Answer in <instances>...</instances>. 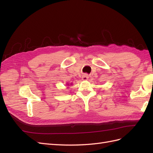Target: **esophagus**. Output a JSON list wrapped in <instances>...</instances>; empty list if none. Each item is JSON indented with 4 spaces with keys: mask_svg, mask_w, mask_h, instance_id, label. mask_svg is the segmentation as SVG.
<instances>
[{
    "mask_svg": "<svg viewBox=\"0 0 153 153\" xmlns=\"http://www.w3.org/2000/svg\"><path fill=\"white\" fill-rule=\"evenodd\" d=\"M88 79H89V76H87V74L83 75V76H82V80H83V81H87Z\"/></svg>",
    "mask_w": 153,
    "mask_h": 153,
    "instance_id": "1",
    "label": "esophagus"
}]
</instances>
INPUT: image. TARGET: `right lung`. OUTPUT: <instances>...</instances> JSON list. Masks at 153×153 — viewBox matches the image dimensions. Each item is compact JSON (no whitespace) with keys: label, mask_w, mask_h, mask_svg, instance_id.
<instances>
[{"label":"right lung","mask_w":153,"mask_h":153,"mask_svg":"<svg viewBox=\"0 0 153 153\" xmlns=\"http://www.w3.org/2000/svg\"><path fill=\"white\" fill-rule=\"evenodd\" d=\"M66 87H69L70 85H72V83H66Z\"/></svg>","instance_id":"obj_1"}]
</instances>
